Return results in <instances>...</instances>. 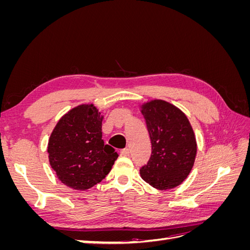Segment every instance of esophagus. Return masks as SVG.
<instances>
[{"mask_svg": "<svg viewBox=\"0 0 250 250\" xmlns=\"http://www.w3.org/2000/svg\"><path fill=\"white\" fill-rule=\"evenodd\" d=\"M120 153H121V155H123V156H128V155H129V153H130V151H129V149H128V148H125V149L121 150Z\"/></svg>", "mask_w": 250, "mask_h": 250, "instance_id": "esophagus-1", "label": "esophagus"}]
</instances>
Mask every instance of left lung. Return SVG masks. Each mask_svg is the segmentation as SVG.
Returning a JSON list of instances; mask_svg holds the SVG:
<instances>
[{
	"label": "left lung",
	"instance_id": "obj_1",
	"mask_svg": "<svg viewBox=\"0 0 250 250\" xmlns=\"http://www.w3.org/2000/svg\"><path fill=\"white\" fill-rule=\"evenodd\" d=\"M151 142V156L143 166V180L157 190L173 188L188 176L197 154L190 121L175 105L153 99L140 105Z\"/></svg>",
	"mask_w": 250,
	"mask_h": 250
}]
</instances>
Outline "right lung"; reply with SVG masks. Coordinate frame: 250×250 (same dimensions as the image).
<instances>
[{"label": "right lung", "instance_id": "add662e5", "mask_svg": "<svg viewBox=\"0 0 250 250\" xmlns=\"http://www.w3.org/2000/svg\"><path fill=\"white\" fill-rule=\"evenodd\" d=\"M103 116L93 103L80 104L58 120L47 151L57 178L74 190L84 191L105 178L118 158L102 140Z\"/></svg>", "mask_w": 250, "mask_h": 250}]
</instances>
